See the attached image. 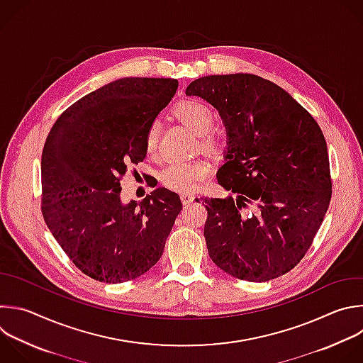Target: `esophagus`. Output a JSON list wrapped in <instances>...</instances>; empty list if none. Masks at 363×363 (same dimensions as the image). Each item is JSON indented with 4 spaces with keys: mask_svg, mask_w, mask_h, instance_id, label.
Listing matches in <instances>:
<instances>
[{
    "mask_svg": "<svg viewBox=\"0 0 363 363\" xmlns=\"http://www.w3.org/2000/svg\"><path fill=\"white\" fill-rule=\"evenodd\" d=\"M194 199H195V195H194V194H182V195H181V201H182L184 205L192 203Z\"/></svg>",
    "mask_w": 363,
    "mask_h": 363,
    "instance_id": "34e87169",
    "label": "esophagus"
}]
</instances>
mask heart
Masks as SVG:
<instances>
[{"label":"heart","instance_id":"1","mask_svg":"<svg viewBox=\"0 0 363 363\" xmlns=\"http://www.w3.org/2000/svg\"><path fill=\"white\" fill-rule=\"evenodd\" d=\"M174 112L192 131L202 135L203 147H215L218 144V137L209 133L215 124V112L208 104L199 99H185L175 106ZM160 133L161 123L155 119L150 124L145 135V147L150 154L157 151ZM211 174L212 165L206 161H177L162 169L161 182L169 189L188 192Z\"/></svg>","mask_w":363,"mask_h":363}]
</instances>
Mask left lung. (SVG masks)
Here are the masks:
<instances>
[{"instance_id":"left-lung-1","label":"left lung","mask_w":363,"mask_h":363,"mask_svg":"<svg viewBox=\"0 0 363 363\" xmlns=\"http://www.w3.org/2000/svg\"><path fill=\"white\" fill-rule=\"evenodd\" d=\"M186 95L218 109L228 148L216 178L238 195L201 198L211 259L242 281L279 278L311 248L332 196L318 123L285 89L252 74L202 77L188 85ZM247 203L257 205L248 218L240 212Z\"/></svg>"}]
</instances>
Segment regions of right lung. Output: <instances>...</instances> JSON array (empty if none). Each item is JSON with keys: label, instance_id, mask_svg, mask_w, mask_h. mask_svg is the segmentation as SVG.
<instances>
[{"label": "right lung", "instance_id": "obj_1", "mask_svg": "<svg viewBox=\"0 0 363 363\" xmlns=\"http://www.w3.org/2000/svg\"><path fill=\"white\" fill-rule=\"evenodd\" d=\"M178 88L172 78H121L95 89L52 125L41 158L43 215L74 265L121 284L150 271L182 209L157 188L143 202L121 201L127 167L147 155L145 135Z\"/></svg>", "mask_w": 363, "mask_h": 363}]
</instances>
